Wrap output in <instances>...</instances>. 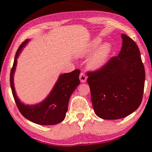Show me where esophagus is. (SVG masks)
<instances>
[{
    "mask_svg": "<svg viewBox=\"0 0 152 152\" xmlns=\"http://www.w3.org/2000/svg\"><path fill=\"white\" fill-rule=\"evenodd\" d=\"M86 80H87L86 76L84 74V73L81 72L80 74V80L82 82H86Z\"/></svg>",
    "mask_w": 152,
    "mask_h": 152,
    "instance_id": "1",
    "label": "esophagus"
}]
</instances>
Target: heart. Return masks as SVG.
Returning a JSON list of instances; mask_svg holds the SVG:
<instances>
[{
    "label": "heart",
    "instance_id": "b5f03b06",
    "mask_svg": "<svg viewBox=\"0 0 152 152\" xmlns=\"http://www.w3.org/2000/svg\"><path fill=\"white\" fill-rule=\"evenodd\" d=\"M102 42L101 38H94L78 53L79 56H86L91 54L97 49L88 60V66L92 69H99L103 66L111 52V44L110 43H104L100 46Z\"/></svg>",
    "mask_w": 152,
    "mask_h": 152
}]
</instances>
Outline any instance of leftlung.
<instances>
[{
  "label": "left lung",
  "instance_id": "1",
  "mask_svg": "<svg viewBox=\"0 0 152 152\" xmlns=\"http://www.w3.org/2000/svg\"><path fill=\"white\" fill-rule=\"evenodd\" d=\"M123 45L117 56L101 68L87 72L92 107L98 117L113 120L134 112L142 101L145 69L136 43L121 35Z\"/></svg>",
  "mask_w": 152,
  "mask_h": 152
}]
</instances>
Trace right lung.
<instances>
[{"label":"right lung","instance_id":"obj_1","mask_svg":"<svg viewBox=\"0 0 152 152\" xmlns=\"http://www.w3.org/2000/svg\"><path fill=\"white\" fill-rule=\"evenodd\" d=\"M29 42L26 39L18 48L10 74V84L18 109L24 117L36 124L52 125L61 123L66 117L68 102L74 90L79 85L80 70H75L59 77L58 80L49 96L43 102L35 105H26L19 101L15 91L13 76L17 59L22 48Z\"/></svg>","mask_w":152,"mask_h":152}]
</instances>
